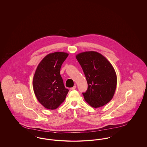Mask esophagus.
Returning <instances> with one entry per match:
<instances>
[{
    "label": "esophagus",
    "mask_w": 147,
    "mask_h": 147,
    "mask_svg": "<svg viewBox=\"0 0 147 147\" xmlns=\"http://www.w3.org/2000/svg\"><path fill=\"white\" fill-rule=\"evenodd\" d=\"M76 88H77V86H76V85H74L73 87H72V88H70V90H74V89H76Z\"/></svg>",
    "instance_id": "esophagus-1"
}]
</instances>
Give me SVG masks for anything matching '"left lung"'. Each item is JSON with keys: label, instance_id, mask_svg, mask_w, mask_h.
I'll list each match as a JSON object with an SVG mask.
<instances>
[{"label": "left lung", "instance_id": "left-lung-1", "mask_svg": "<svg viewBox=\"0 0 147 147\" xmlns=\"http://www.w3.org/2000/svg\"><path fill=\"white\" fill-rule=\"evenodd\" d=\"M76 58L88 83V89L83 93L86 102L94 108L107 104L113 98L117 85V76L112 64L95 51L80 53Z\"/></svg>", "mask_w": 147, "mask_h": 147}]
</instances>
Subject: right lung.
<instances>
[{
    "mask_svg": "<svg viewBox=\"0 0 147 147\" xmlns=\"http://www.w3.org/2000/svg\"><path fill=\"white\" fill-rule=\"evenodd\" d=\"M68 53L56 52L45 56L38 65L33 79V89L39 102L47 109L55 110L69 91L63 84L60 70Z\"/></svg>",
    "mask_w": 147,
    "mask_h": 147,
    "instance_id": "right-lung-1",
    "label": "right lung"
}]
</instances>
